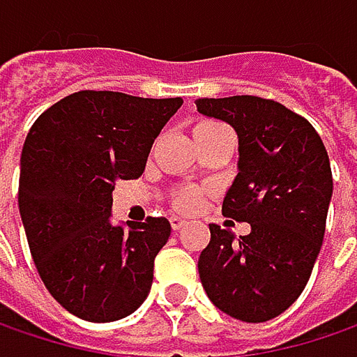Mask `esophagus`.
Masks as SVG:
<instances>
[{
	"label": "esophagus",
	"mask_w": 357,
	"mask_h": 357,
	"mask_svg": "<svg viewBox=\"0 0 357 357\" xmlns=\"http://www.w3.org/2000/svg\"><path fill=\"white\" fill-rule=\"evenodd\" d=\"M169 224H172V228H174V230H179V228H183L188 222L183 220V218H179V216H172V218H169Z\"/></svg>",
	"instance_id": "1"
}]
</instances>
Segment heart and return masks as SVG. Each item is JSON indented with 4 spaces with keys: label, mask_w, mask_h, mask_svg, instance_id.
I'll return each mask as SVG.
<instances>
[{
    "label": "heart",
    "mask_w": 357,
    "mask_h": 357,
    "mask_svg": "<svg viewBox=\"0 0 357 357\" xmlns=\"http://www.w3.org/2000/svg\"><path fill=\"white\" fill-rule=\"evenodd\" d=\"M214 127H220L218 123H212V121H204V123H198L196 125V129H194V133H199V131H208V129H214ZM199 199H202V194H199L198 188H192V185H188V188H181L178 194H176V208L178 210H183V212H192V210H196L199 206Z\"/></svg>",
    "instance_id": "obj_1"
}]
</instances>
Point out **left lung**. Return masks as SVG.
I'll use <instances>...</instances> for the list:
<instances>
[{
	"instance_id": "8db88e82",
	"label": "left lung",
	"mask_w": 357,
	"mask_h": 357,
	"mask_svg": "<svg viewBox=\"0 0 357 357\" xmlns=\"http://www.w3.org/2000/svg\"><path fill=\"white\" fill-rule=\"evenodd\" d=\"M196 105L238 135V174L222 214L250 224L241 238L210 224L199 281L222 313L262 324L295 303L311 277L333 194L329 158L311 123L281 102L242 95Z\"/></svg>"
}]
</instances>
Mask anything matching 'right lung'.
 Instances as JSON below:
<instances>
[{"label": "right lung", "mask_w": 357, "mask_h": 357, "mask_svg": "<svg viewBox=\"0 0 357 357\" xmlns=\"http://www.w3.org/2000/svg\"><path fill=\"white\" fill-rule=\"evenodd\" d=\"M181 102L80 91L38 116L26 137L17 202L30 252L50 295L84 321L123 319L149 295L172 224H115L113 190L145 172Z\"/></svg>", "instance_id": "right-lung-1"}]
</instances>
